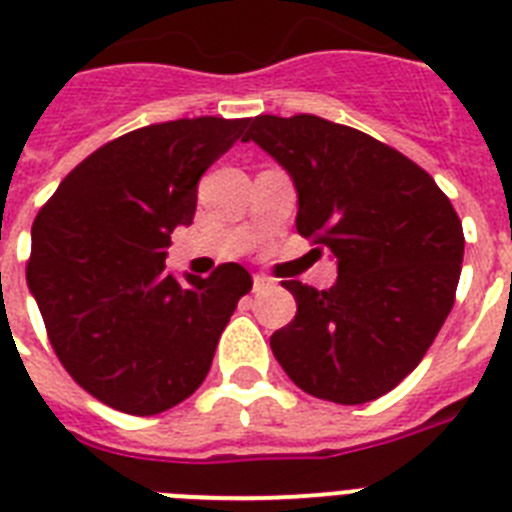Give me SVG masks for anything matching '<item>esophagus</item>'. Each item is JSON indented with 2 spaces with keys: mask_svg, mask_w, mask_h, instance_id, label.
<instances>
[{
  "mask_svg": "<svg viewBox=\"0 0 512 512\" xmlns=\"http://www.w3.org/2000/svg\"><path fill=\"white\" fill-rule=\"evenodd\" d=\"M272 287H274V279L264 277V274H256V277H253V292L272 290Z\"/></svg>",
  "mask_w": 512,
  "mask_h": 512,
  "instance_id": "obj_1",
  "label": "esophagus"
}]
</instances>
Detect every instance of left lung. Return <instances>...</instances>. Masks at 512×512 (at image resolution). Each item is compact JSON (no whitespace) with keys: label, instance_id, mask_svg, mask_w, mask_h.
Wrapping results in <instances>:
<instances>
[{"label":"left lung","instance_id":"left-lung-1","mask_svg":"<svg viewBox=\"0 0 512 512\" xmlns=\"http://www.w3.org/2000/svg\"><path fill=\"white\" fill-rule=\"evenodd\" d=\"M256 142L298 189L295 227L334 253L336 285L282 282L298 313L272 352L305 393L365 404L425 357L456 300L464 227L427 170L365 131L298 113L256 116Z\"/></svg>","mask_w":512,"mask_h":512}]
</instances>
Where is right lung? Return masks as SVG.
I'll use <instances>...</instances> for the list:
<instances>
[{
    "label": "right lung",
    "mask_w": 512,
    "mask_h": 512,
    "mask_svg": "<svg viewBox=\"0 0 512 512\" xmlns=\"http://www.w3.org/2000/svg\"><path fill=\"white\" fill-rule=\"evenodd\" d=\"M248 119H178L134 129L85 157L33 222L28 287L48 342L77 386L134 417L189 399L220 334L253 287L240 264L207 279L165 272L191 225L204 170Z\"/></svg>",
    "instance_id": "1"
}]
</instances>
